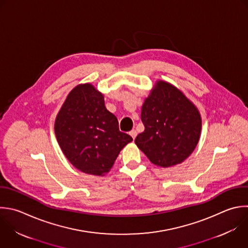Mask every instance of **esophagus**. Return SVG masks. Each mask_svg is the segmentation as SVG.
<instances>
[{
	"label": "esophagus",
	"instance_id": "esophagus-1",
	"mask_svg": "<svg viewBox=\"0 0 248 248\" xmlns=\"http://www.w3.org/2000/svg\"><path fill=\"white\" fill-rule=\"evenodd\" d=\"M130 136L133 138V140H135L136 139V137H137V131L136 130H132V131H130Z\"/></svg>",
	"mask_w": 248,
	"mask_h": 248
}]
</instances>
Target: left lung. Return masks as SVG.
I'll use <instances>...</instances> for the list:
<instances>
[{"mask_svg":"<svg viewBox=\"0 0 248 248\" xmlns=\"http://www.w3.org/2000/svg\"><path fill=\"white\" fill-rule=\"evenodd\" d=\"M141 121L144 131L135 142L156 166L180 164L198 144L202 129L199 110L170 83H156L142 105Z\"/></svg>","mask_w":248,"mask_h":248,"instance_id":"1","label":"left lung"}]
</instances>
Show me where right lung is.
Returning <instances> with one entry per match:
<instances>
[{
	"instance_id": "right-lung-1",
	"label": "right lung",
	"mask_w": 248,
	"mask_h": 248,
	"mask_svg": "<svg viewBox=\"0 0 248 248\" xmlns=\"http://www.w3.org/2000/svg\"><path fill=\"white\" fill-rule=\"evenodd\" d=\"M58 143L71 164L82 172L104 175L121 149L133 140L120 132L118 120L91 84L74 88L55 120Z\"/></svg>"
}]
</instances>
